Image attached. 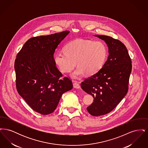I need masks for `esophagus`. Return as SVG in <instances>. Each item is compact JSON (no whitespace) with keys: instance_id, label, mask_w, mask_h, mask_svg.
I'll list each match as a JSON object with an SVG mask.
<instances>
[{"instance_id":"1","label":"esophagus","mask_w":148,"mask_h":148,"mask_svg":"<svg viewBox=\"0 0 148 148\" xmlns=\"http://www.w3.org/2000/svg\"><path fill=\"white\" fill-rule=\"evenodd\" d=\"M73 86H74V88H76V89H79V88H80L79 84L78 83H77V82H75L73 83Z\"/></svg>"}]
</instances>
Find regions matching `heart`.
Instances as JSON below:
<instances>
[{
	"instance_id": "obj_1",
	"label": "heart",
	"mask_w": 148,
	"mask_h": 148,
	"mask_svg": "<svg viewBox=\"0 0 148 148\" xmlns=\"http://www.w3.org/2000/svg\"><path fill=\"white\" fill-rule=\"evenodd\" d=\"M107 56V49L101 41L77 39L68 43L64 52H58L54 56V63L63 73H70L76 66L77 69L71 74L73 79L83 75H92L103 66Z\"/></svg>"
}]
</instances>
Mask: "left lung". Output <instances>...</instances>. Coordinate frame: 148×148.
Here are the masks:
<instances>
[{"label":"left lung","mask_w":148,"mask_h":148,"mask_svg":"<svg viewBox=\"0 0 148 148\" xmlns=\"http://www.w3.org/2000/svg\"><path fill=\"white\" fill-rule=\"evenodd\" d=\"M107 44L108 59L99 71L85 79L82 89L94 98L86 109L92 116L110 113L126 95L132 65L125 45L106 35H95Z\"/></svg>","instance_id":"obj_1"}]
</instances>
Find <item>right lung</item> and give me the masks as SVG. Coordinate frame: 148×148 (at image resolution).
Returning a JSON list of instances; mask_svg holds the SVG:
<instances>
[{
  "label": "right lung",
  "instance_id": "right-lung-1",
  "mask_svg": "<svg viewBox=\"0 0 148 148\" xmlns=\"http://www.w3.org/2000/svg\"><path fill=\"white\" fill-rule=\"evenodd\" d=\"M70 32L29 39L15 60L16 87L19 94L34 111L42 115L53 113L62 94L73 84L56 68L54 53Z\"/></svg>",
  "mask_w": 148,
  "mask_h": 148
}]
</instances>
